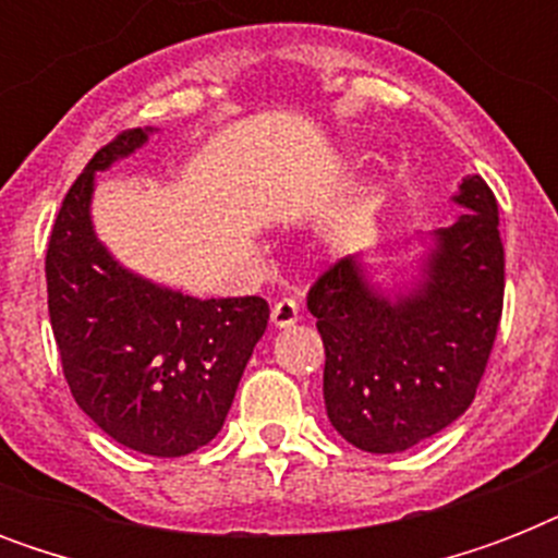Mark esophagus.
<instances>
[{"label":"esophagus","instance_id":"obj_1","mask_svg":"<svg viewBox=\"0 0 558 558\" xmlns=\"http://www.w3.org/2000/svg\"><path fill=\"white\" fill-rule=\"evenodd\" d=\"M298 315H301V306H298L295 298H280V301H275V306H271V324H275L278 330L292 327V324L298 322Z\"/></svg>","mask_w":558,"mask_h":558}]
</instances>
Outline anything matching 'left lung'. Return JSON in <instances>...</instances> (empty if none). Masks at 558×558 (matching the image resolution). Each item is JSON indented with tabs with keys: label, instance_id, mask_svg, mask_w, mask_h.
<instances>
[{
	"label": "left lung",
	"instance_id": "obj_1",
	"mask_svg": "<svg viewBox=\"0 0 558 558\" xmlns=\"http://www.w3.org/2000/svg\"><path fill=\"white\" fill-rule=\"evenodd\" d=\"M458 219L425 236L420 275L388 289L365 257L315 280L306 310L324 353L332 428L373 454L440 434L475 399L504 306L498 202L481 177L451 196Z\"/></svg>",
	"mask_w": 558,
	"mask_h": 558
}]
</instances>
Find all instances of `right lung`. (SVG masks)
<instances>
[{
	"label": "right lung",
	"instance_id": "1",
	"mask_svg": "<svg viewBox=\"0 0 558 558\" xmlns=\"http://www.w3.org/2000/svg\"><path fill=\"white\" fill-rule=\"evenodd\" d=\"M153 133L126 130L100 147L65 193L46 254L48 315L83 414L126 449L182 458L226 423L269 304L185 295L135 275L100 243L95 173L142 150Z\"/></svg>",
	"mask_w": 558,
	"mask_h": 558
}]
</instances>
